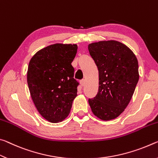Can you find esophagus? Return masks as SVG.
<instances>
[{"instance_id": "34e87169", "label": "esophagus", "mask_w": 158, "mask_h": 158, "mask_svg": "<svg viewBox=\"0 0 158 158\" xmlns=\"http://www.w3.org/2000/svg\"><path fill=\"white\" fill-rule=\"evenodd\" d=\"M81 85H82V86H84V85H85V80H82V81H81Z\"/></svg>"}]
</instances>
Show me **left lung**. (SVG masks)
<instances>
[{
	"instance_id": "obj_1",
	"label": "left lung",
	"mask_w": 158,
	"mask_h": 158,
	"mask_svg": "<svg viewBox=\"0 0 158 158\" xmlns=\"http://www.w3.org/2000/svg\"><path fill=\"white\" fill-rule=\"evenodd\" d=\"M99 70V91L89 99L95 116L108 121L118 118L130 103L139 81L136 56L117 40H102L88 45Z\"/></svg>"
}]
</instances>
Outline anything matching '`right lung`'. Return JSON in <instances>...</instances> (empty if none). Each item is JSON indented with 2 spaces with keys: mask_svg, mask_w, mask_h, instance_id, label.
Segmentation results:
<instances>
[{
  "mask_svg": "<svg viewBox=\"0 0 158 158\" xmlns=\"http://www.w3.org/2000/svg\"><path fill=\"white\" fill-rule=\"evenodd\" d=\"M77 50L76 44H53L38 51L28 64L31 97L40 114L50 123L61 122L69 115L77 95L78 82L71 65Z\"/></svg>",
  "mask_w": 158,
  "mask_h": 158,
  "instance_id": "right-lung-1",
  "label": "right lung"
}]
</instances>
